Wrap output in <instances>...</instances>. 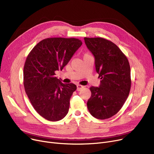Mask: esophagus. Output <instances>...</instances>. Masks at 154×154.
Returning <instances> with one entry per match:
<instances>
[{
  "label": "esophagus",
  "instance_id": "34e87169",
  "mask_svg": "<svg viewBox=\"0 0 154 154\" xmlns=\"http://www.w3.org/2000/svg\"><path fill=\"white\" fill-rule=\"evenodd\" d=\"M84 87L81 85H77V91H80Z\"/></svg>",
  "mask_w": 154,
  "mask_h": 154
}]
</instances>
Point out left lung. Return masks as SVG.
Listing matches in <instances>:
<instances>
[{
  "instance_id": "obj_1",
  "label": "left lung",
  "mask_w": 154,
  "mask_h": 154,
  "mask_svg": "<svg viewBox=\"0 0 154 154\" xmlns=\"http://www.w3.org/2000/svg\"><path fill=\"white\" fill-rule=\"evenodd\" d=\"M84 40L94 56L96 72L101 79L99 87L90 88L87 108L96 119H109L122 107L130 92V65L126 56L110 40L101 37H85Z\"/></svg>"
}]
</instances>
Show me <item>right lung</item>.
I'll return each instance as SVG.
<instances>
[{
  "label": "right lung",
  "instance_id": "right-lung-1",
  "mask_svg": "<svg viewBox=\"0 0 154 154\" xmlns=\"http://www.w3.org/2000/svg\"><path fill=\"white\" fill-rule=\"evenodd\" d=\"M75 38H47L38 42L28 55L23 67V85L38 114L49 121H58L69 112L74 84H63L55 75L66 66L82 45Z\"/></svg>",
  "mask_w": 154,
  "mask_h": 154
}]
</instances>
